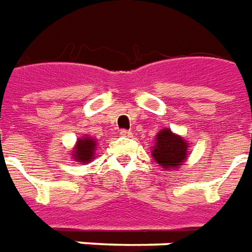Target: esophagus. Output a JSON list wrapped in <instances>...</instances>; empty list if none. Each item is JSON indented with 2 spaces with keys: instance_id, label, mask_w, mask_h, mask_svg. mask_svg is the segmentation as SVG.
I'll return each mask as SVG.
<instances>
[{
  "instance_id": "34e87169",
  "label": "esophagus",
  "mask_w": 252,
  "mask_h": 252,
  "mask_svg": "<svg viewBox=\"0 0 252 252\" xmlns=\"http://www.w3.org/2000/svg\"><path fill=\"white\" fill-rule=\"evenodd\" d=\"M119 134L122 135V137H131L133 133H131L130 130H121V133H119Z\"/></svg>"
}]
</instances>
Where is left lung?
I'll return each mask as SVG.
<instances>
[{
	"mask_svg": "<svg viewBox=\"0 0 252 252\" xmlns=\"http://www.w3.org/2000/svg\"><path fill=\"white\" fill-rule=\"evenodd\" d=\"M152 156L161 168H176L186 161L189 144L185 138L176 135L169 129H163L156 135V145L152 149Z\"/></svg>",
	"mask_w": 252,
	"mask_h": 252,
	"instance_id": "obj_1",
	"label": "left lung"
}]
</instances>
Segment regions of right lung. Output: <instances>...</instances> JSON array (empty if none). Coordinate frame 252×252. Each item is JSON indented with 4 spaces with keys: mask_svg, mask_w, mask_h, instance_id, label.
Here are the masks:
<instances>
[{
    "mask_svg": "<svg viewBox=\"0 0 252 252\" xmlns=\"http://www.w3.org/2000/svg\"><path fill=\"white\" fill-rule=\"evenodd\" d=\"M94 151H96V141L94 137L84 135L78 138L77 144L73 148V158L77 163H89L94 158Z\"/></svg>",
    "mask_w": 252,
    "mask_h": 252,
    "instance_id": "1",
    "label": "right lung"
}]
</instances>
